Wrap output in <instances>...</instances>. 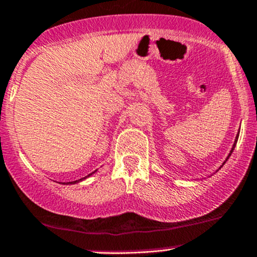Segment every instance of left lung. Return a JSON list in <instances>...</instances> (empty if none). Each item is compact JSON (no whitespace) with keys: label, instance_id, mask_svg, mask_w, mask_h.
Here are the masks:
<instances>
[{"label":"left lung","instance_id":"8db88e82","mask_svg":"<svg viewBox=\"0 0 257 257\" xmlns=\"http://www.w3.org/2000/svg\"><path fill=\"white\" fill-rule=\"evenodd\" d=\"M239 131H240V127H239ZM239 131H238V134H237V136H235V140H234V143H233V147H232V149H230V152H229V154L228 155H227V158H226V160H224L223 161V164H222V166H223L224 165V164H226V161L227 160H228L229 159V157H230V154H232V153H233V151H234V148H235V144H237V142H238V137H239ZM222 166H220V169H221V167ZM220 169H218V170H220ZM218 170H217V171H218Z\"/></svg>","mask_w":257,"mask_h":257}]
</instances>
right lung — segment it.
I'll return each instance as SVG.
<instances>
[{"mask_svg":"<svg viewBox=\"0 0 257 257\" xmlns=\"http://www.w3.org/2000/svg\"><path fill=\"white\" fill-rule=\"evenodd\" d=\"M94 172H97V170L96 171H93V172H91L90 175H87V176H85V177H82V178H80V180H76V181H73V182H62L63 184H75V183H79V182H81V181H83V180H86V178H88L90 177V176H92L94 174Z\"/></svg>","mask_w":257,"mask_h":257,"instance_id":"add662e5","label":"right lung"}]
</instances>
